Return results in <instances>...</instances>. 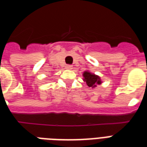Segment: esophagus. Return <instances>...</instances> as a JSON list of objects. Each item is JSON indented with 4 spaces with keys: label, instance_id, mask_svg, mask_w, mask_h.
Masks as SVG:
<instances>
[{
    "label": "esophagus",
    "instance_id": "obj_1",
    "mask_svg": "<svg viewBox=\"0 0 147 147\" xmlns=\"http://www.w3.org/2000/svg\"><path fill=\"white\" fill-rule=\"evenodd\" d=\"M65 69H72V65H67L66 66H65Z\"/></svg>",
    "mask_w": 147,
    "mask_h": 147
}]
</instances>
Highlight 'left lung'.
<instances>
[{
  "mask_svg": "<svg viewBox=\"0 0 147 147\" xmlns=\"http://www.w3.org/2000/svg\"><path fill=\"white\" fill-rule=\"evenodd\" d=\"M84 76V81H85L88 87L94 88L96 85H100L101 81L100 80V77L95 76L94 74H92L88 71H85L83 74Z\"/></svg>",
  "mask_w": 147,
  "mask_h": 147,
  "instance_id": "1",
  "label": "left lung"
}]
</instances>
